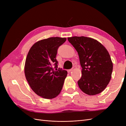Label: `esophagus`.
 Listing matches in <instances>:
<instances>
[{
    "label": "esophagus",
    "instance_id": "obj_1",
    "mask_svg": "<svg viewBox=\"0 0 126 126\" xmlns=\"http://www.w3.org/2000/svg\"><path fill=\"white\" fill-rule=\"evenodd\" d=\"M72 70V69H70L68 70L67 71H68V72H71Z\"/></svg>",
    "mask_w": 126,
    "mask_h": 126
}]
</instances>
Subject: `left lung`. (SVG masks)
<instances>
[{"label": "left lung", "instance_id": "left-lung-1", "mask_svg": "<svg viewBox=\"0 0 126 126\" xmlns=\"http://www.w3.org/2000/svg\"><path fill=\"white\" fill-rule=\"evenodd\" d=\"M79 57L82 76L78 81L83 93L92 96L101 93L111 79L113 64L109 52L99 42L87 37L68 38Z\"/></svg>", "mask_w": 126, "mask_h": 126}]
</instances>
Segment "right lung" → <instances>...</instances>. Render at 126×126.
<instances>
[{"mask_svg":"<svg viewBox=\"0 0 126 126\" xmlns=\"http://www.w3.org/2000/svg\"><path fill=\"white\" fill-rule=\"evenodd\" d=\"M66 40L57 37L41 40L32 46L26 57V78L34 92L44 98L57 97L63 88L67 71L57 69L56 58L59 47Z\"/></svg>","mask_w":126,"mask_h":126,"instance_id":"obj_1","label":"right lung"}]
</instances>
